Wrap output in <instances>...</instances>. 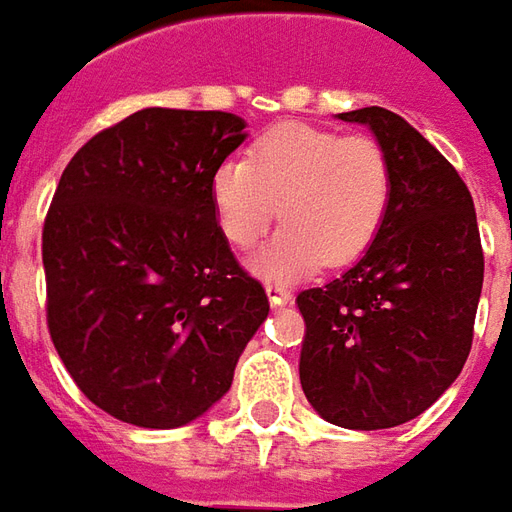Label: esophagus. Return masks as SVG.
I'll return each instance as SVG.
<instances>
[{
    "instance_id": "1",
    "label": "esophagus",
    "mask_w": 512,
    "mask_h": 512,
    "mask_svg": "<svg viewBox=\"0 0 512 512\" xmlns=\"http://www.w3.org/2000/svg\"><path fill=\"white\" fill-rule=\"evenodd\" d=\"M266 296H268V302H271L274 307L291 305V299H293V293L288 291V288H282V285H266Z\"/></svg>"
}]
</instances>
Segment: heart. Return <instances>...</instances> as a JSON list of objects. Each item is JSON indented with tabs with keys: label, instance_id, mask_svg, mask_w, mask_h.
Instances as JSON below:
<instances>
[{
	"label": "heart",
	"instance_id": "heart-1",
	"mask_svg": "<svg viewBox=\"0 0 512 512\" xmlns=\"http://www.w3.org/2000/svg\"><path fill=\"white\" fill-rule=\"evenodd\" d=\"M393 199V169L374 138L274 124L210 174V205L221 235L252 249L277 219L285 227L252 257L266 280H296L321 263L346 266L377 241Z\"/></svg>",
	"mask_w": 512,
	"mask_h": 512
}]
</instances>
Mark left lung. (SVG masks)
<instances>
[{"label": "left lung", "mask_w": 512, "mask_h": 512, "mask_svg": "<svg viewBox=\"0 0 512 512\" xmlns=\"http://www.w3.org/2000/svg\"><path fill=\"white\" fill-rule=\"evenodd\" d=\"M338 119L374 132L393 199L366 255L296 296L299 380L330 424L388 430L421 416L466 366L485 257L466 182L421 132L385 107Z\"/></svg>", "instance_id": "left-lung-1"}]
</instances>
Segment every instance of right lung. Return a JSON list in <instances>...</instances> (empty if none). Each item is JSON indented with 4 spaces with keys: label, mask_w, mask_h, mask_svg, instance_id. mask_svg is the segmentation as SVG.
<instances>
[{
    "label": "right lung",
    "mask_w": 512,
    "mask_h": 512,
    "mask_svg": "<svg viewBox=\"0 0 512 512\" xmlns=\"http://www.w3.org/2000/svg\"><path fill=\"white\" fill-rule=\"evenodd\" d=\"M221 110L146 107L82 146L44 221L46 324L96 407L174 430L230 391L268 296L232 257L210 174L246 138Z\"/></svg>",
    "instance_id": "add662e5"
}]
</instances>
